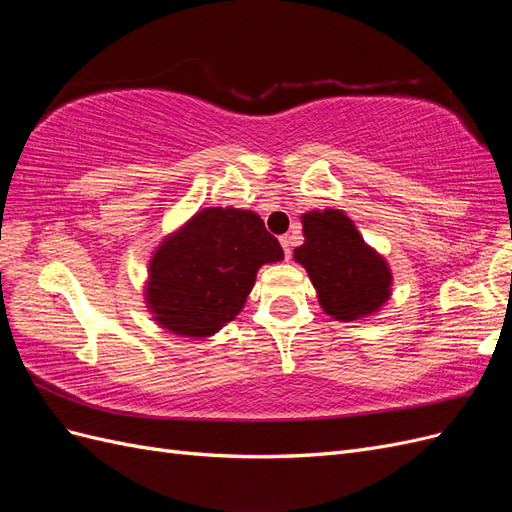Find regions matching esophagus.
Listing matches in <instances>:
<instances>
[{"mask_svg":"<svg viewBox=\"0 0 512 512\" xmlns=\"http://www.w3.org/2000/svg\"><path fill=\"white\" fill-rule=\"evenodd\" d=\"M280 243H282V247H284L286 258H290V254H292V237H290V235H284V237H280Z\"/></svg>","mask_w":512,"mask_h":512,"instance_id":"esophagus-1","label":"esophagus"}]
</instances>
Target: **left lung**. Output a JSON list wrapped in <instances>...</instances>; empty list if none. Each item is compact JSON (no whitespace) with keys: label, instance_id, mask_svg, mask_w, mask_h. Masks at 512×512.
<instances>
[{"label":"left lung","instance_id":"left-lung-1","mask_svg":"<svg viewBox=\"0 0 512 512\" xmlns=\"http://www.w3.org/2000/svg\"><path fill=\"white\" fill-rule=\"evenodd\" d=\"M305 243L294 260L307 269L324 312L337 320L363 318L389 299L391 271L367 247L342 211L303 215Z\"/></svg>","mask_w":512,"mask_h":512}]
</instances>
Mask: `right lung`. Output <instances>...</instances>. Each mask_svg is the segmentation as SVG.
<instances>
[{
	"mask_svg": "<svg viewBox=\"0 0 512 512\" xmlns=\"http://www.w3.org/2000/svg\"><path fill=\"white\" fill-rule=\"evenodd\" d=\"M282 258L256 213L205 209L153 256L147 301L164 329L207 337L241 312L260 265Z\"/></svg>",
	"mask_w": 512,
	"mask_h": 512,
	"instance_id": "obj_1",
	"label": "right lung"
}]
</instances>
